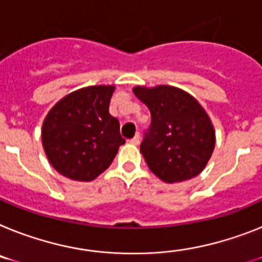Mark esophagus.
I'll list each match as a JSON object with an SVG mask.
<instances>
[{"label": "esophagus", "mask_w": 262, "mask_h": 262, "mask_svg": "<svg viewBox=\"0 0 262 262\" xmlns=\"http://www.w3.org/2000/svg\"><path fill=\"white\" fill-rule=\"evenodd\" d=\"M140 140H141V137H140V135H138V133H137V135H136L135 137L132 138V140L129 142H130V144H133V145H138V144H140Z\"/></svg>", "instance_id": "34e87169"}]
</instances>
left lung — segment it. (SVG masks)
Returning <instances> with one entry per match:
<instances>
[{"mask_svg":"<svg viewBox=\"0 0 262 262\" xmlns=\"http://www.w3.org/2000/svg\"><path fill=\"white\" fill-rule=\"evenodd\" d=\"M133 93L151 114L140 146L149 169L168 184L200 174L212 157L216 133L199 101L169 85L136 86Z\"/></svg>","mask_w":262,"mask_h":262,"instance_id":"8db88e82","label":"left lung"}]
</instances>
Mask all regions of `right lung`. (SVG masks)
<instances>
[{"label":"right lung","mask_w":262,"mask_h":262,"mask_svg":"<svg viewBox=\"0 0 262 262\" xmlns=\"http://www.w3.org/2000/svg\"><path fill=\"white\" fill-rule=\"evenodd\" d=\"M114 85L68 94L52 107L41 130L45 155L57 172L74 181H92L106 170L125 144L120 122L109 113Z\"/></svg>","instance_id":"1"}]
</instances>
